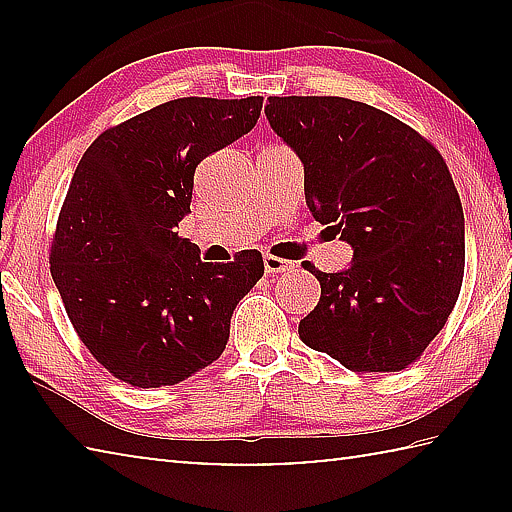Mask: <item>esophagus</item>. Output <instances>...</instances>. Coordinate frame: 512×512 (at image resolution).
Masks as SVG:
<instances>
[{
    "mask_svg": "<svg viewBox=\"0 0 512 512\" xmlns=\"http://www.w3.org/2000/svg\"><path fill=\"white\" fill-rule=\"evenodd\" d=\"M291 268H296V264L287 262V259L273 257V255L264 257V271L266 273H287V271H291Z\"/></svg>",
    "mask_w": 512,
    "mask_h": 512,
    "instance_id": "34e87169",
    "label": "esophagus"
}]
</instances>
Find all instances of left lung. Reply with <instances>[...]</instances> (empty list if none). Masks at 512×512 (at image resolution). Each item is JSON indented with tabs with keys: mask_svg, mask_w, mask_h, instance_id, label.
<instances>
[{
	"mask_svg": "<svg viewBox=\"0 0 512 512\" xmlns=\"http://www.w3.org/2000/svg\"><path fill=\"white\" fill-rule=\"evenodd\" d=\"M266 119L305 167L311 216L352 246L339 273L307 266L320 300L298 334L357 372H397L445 327L465 268V219L433 146L343 97H268Z\"/></svg>",
	"mask_w": 512,
	"mask_h": 512,
	"instance_id": "1",
	"label": "left lung"
}]
</instances>
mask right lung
I'll return each mask as SVG.
<instances>
[{"label": "right lung", "instance_id": "obj_1", "mask_svg": "<svg viewBox=\"0 0 512 512\" xmlns=\"http://www.w3.org/2000/svg\"><path fill=\"white\" fill-rule=\"evenodd\" d=\"M262 101H167L101 133L74 171L51 277L85 348L126 384L173 386L219 359L264 275L257 250L210 264L176 232L198 162L253 131Z\"/></svg>", "mask_w": 512, "mask_h": 512}]
</instances>
